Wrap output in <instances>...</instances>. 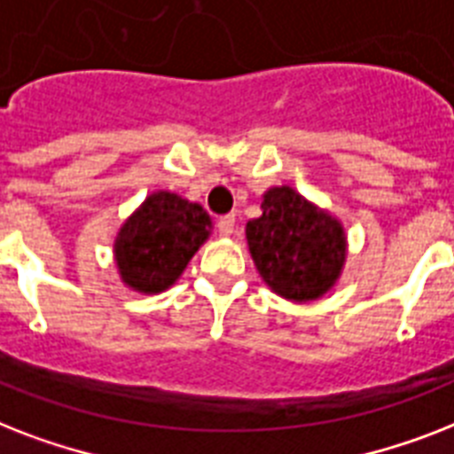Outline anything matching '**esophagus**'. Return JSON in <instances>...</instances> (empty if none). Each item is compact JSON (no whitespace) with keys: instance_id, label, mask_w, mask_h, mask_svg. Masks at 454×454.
<instances>
[{"instance_id":"34e87169","label":"esophagus","mask_w":454,"mask_h":454,"mask_svg":"<svg viewBox=\"0 0 454 454\" xmlns=\"http://www.w3.org/2000/svg\"><path fill=\"white\" fill-rule=\"evenodd\" d=\"M235 215H226V216H221L219 221H216V228H219V233L221 235H233V231H235Z\"/></svg>"}]
</instances>
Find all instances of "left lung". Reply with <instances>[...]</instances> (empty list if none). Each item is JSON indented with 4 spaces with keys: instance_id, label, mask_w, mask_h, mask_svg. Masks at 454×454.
Wrapping results in <instances>:
<instances>
[{
    "instance_id": "8db88e82",
    "label": "left lung",
    "mask_w": 454,
    "mask_h": 454,
    "mask_svg": "<svg viewBox=\"0 0 454 454\" xmlns=\"http://www.w3.org/2000/svg\"><path fill=\"white\" fill-rule=\"evenodd\" d=\"M263 215L247 223V242L265 285L289 301H315L329 291L345 261L340 223L294 189H270Z\"/></svg>"
}]
</instances>
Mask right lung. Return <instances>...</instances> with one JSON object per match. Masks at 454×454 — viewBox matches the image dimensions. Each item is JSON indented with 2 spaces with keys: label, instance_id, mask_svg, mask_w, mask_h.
I'll return each instance as SVG.
<instances>
[{
  "label": "right lung",
  "instance_id": "add662e5",
  "mask_svg": "<svg viewBox=\"0 0 454 454\" xmlns=\"http://www.w3.org/2000/svg\"><path fill=\"white\" fill-rule=\"evenodd\" d=\"M209 215L175 193L149 195L116 238V263L125 285L142 294L168 289L209 235Z\"/></svg>",
  "mask_w": 454,
  "mask_h": 454
}]
</instances>
